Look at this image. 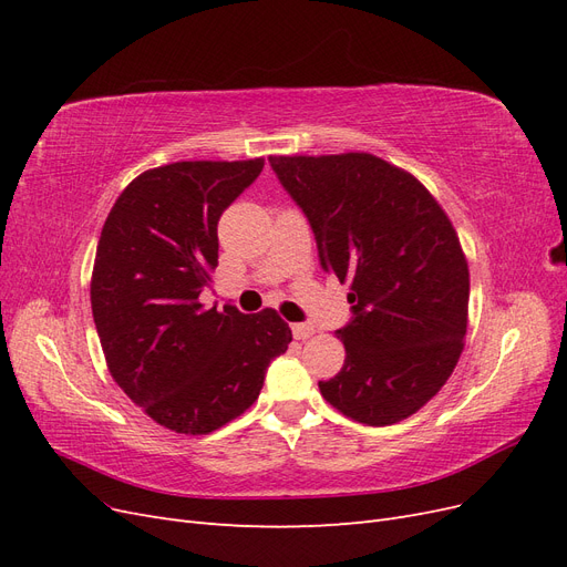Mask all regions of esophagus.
I'll return each instance as SVG.
<instances>
[{
  "label": "esophagus",
  "instance_id": "obj_1",
  "mask_svg": "<svg viewBox=\"0 0 567 567\" xmlns=\"http://www.w3.org/2000/svg\"><path fill=\"white\" fill-rule=\"evenodd\" d=\"M290 329H293V336L298 340H307L310 336H315V326H310V323H293Z\"/></svg>",
  "mask_w": 567,
  "mask_h": 567
}]
</instances>
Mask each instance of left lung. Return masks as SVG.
Instances as JSON below:
<instances>
[{"mask_svg": "<svg viewBox=\"0 0 567 567\" xmlns=\"http://www.w3.org/2000/svg\"><path fill=\"white\" fill-rule=\"evenodd\" d=\"M317 236L321 267L350 284L346 364L319 381L342 416L392 425L452 375L468 326V260L435 196L373 153L269 156Z\"/></svg>", "mask_w": 567, "mask_h": 567, "instance_id": "obj_1", "label": "left lung"}]
</instances>
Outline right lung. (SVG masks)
<instances>
[{"instance_id":"obj_1","label":"right lung","mask_w":567,"mask_h":567,"mask_svg":"<svg viewBox=\"0 0 567 567\" xmlns=\"http://www.w3.org/2000/svg\"><path fill=\"white\" fill-rule=\"evenodd\" d=\"M265 158L179 161L134 177L111 208L92 269V315L113 381L148 419L208 435L260 398L293 340L277 310L205 307L217 221Z\"/></svg>"}]
</instances>
